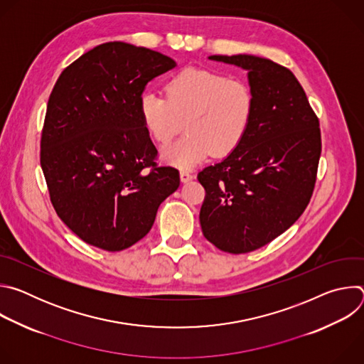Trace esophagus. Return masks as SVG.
<instances>
[{"label":"esophagus","instance_id":"esophagus-1","mask_svg":"<svg viewBox=\"0 0 364 364\" xmlns=\"http://www.w3.org/2000/svg\"><path fill=\"white\" fill-rule=\"evenodd\" d=\"M180 178H181L183 183H187V181L193 180L194 176H193L190 171H187V170H181V171H180Z\"/></svg>","mask_w":364,"mask_h":364}]
</instances>
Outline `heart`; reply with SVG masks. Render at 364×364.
Instances as JSON below:
<instances>
[{
	"instance_id": "obj_1",
	"label": "heart",
	"mask_w": 364,
	"mask_h": 364,
	"mask_svg": "<svg viewBox=\"0 0 364 364\" xmlns=\"http://www.w3.org/2000/svg\"><path fill=\"white\" fill-rule=\"evenodd\" d=\"M166 96L146 90L138 114L149 136L168 144L183 128L187 135L161 152L166 164L191 168L212 154L228 157L247 136L256 112V96L242 79L200 68H184L170 76Z\"/></svg>"
}]
</instances>
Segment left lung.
I'll return each instance as SVG.
<instances>
[{
	"instance_id": "obj_1",
	"label": "left lung",
	"mask_w": 364,
	"mask_h": 364,
	"mask_svg": "<svg viewBox=\"0 0 364 364\" xmlns=\"http://www.w3.org/2000/svg\"><path fill=\"white\" fill-rule=\"evenodd\" d=\"M209 59L247 70L256 112L240 146L198 173L205 190L200 225L218 249L247 253L272 242L304 213L317 180L320 122L289 69L250 55Z\"/></svg>"
}]
</instances>
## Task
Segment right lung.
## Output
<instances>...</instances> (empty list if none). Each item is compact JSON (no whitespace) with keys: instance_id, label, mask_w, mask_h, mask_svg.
Returning a JSON list of instances; mask_svg holds the SVG:
<instances>
[{"instance_id":"1","label":"right lung","mask_w":364,"mask_h":364,"mask_svg":"<svg viewBox=\"0 0 364 364\" xmlns=\"http://www.w3.org/2000/svg\"><path fill=\"white\" fill-rule=\"evenodd\" d=\"M176 62L122 41L103 43L69 65L47 102L40 164L58 216L83 242L124 250L152 228L180 186L160 167L138 102Z\"/></svg>"}]
</instances>
